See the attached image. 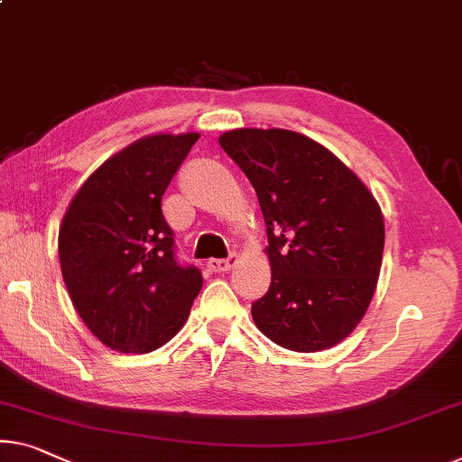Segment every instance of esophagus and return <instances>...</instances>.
<instances>
[{
  "label": "esophagus",
  "instance_id": "esophagus-1",
  "mask_svg": "<svg viewBox=\"0 0 462 462\" xmlns=\"http://www.w3.org/2000/svg\"><path fill=\"white\" fill-rule=\"evenodd\" d=\"M236 261H238V254L236 253H230L228 257H224V259H209L208 261V267H209L211 272L222 273V272L232 270V267L236 265Z\"/></svg>",
  "mask_w": 462,
  "mask_h": 462
}]
</instances>
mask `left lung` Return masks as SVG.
Returning <instances> with one entry per match:
<instances>
[{"mask_svg": "<svg viewBox=\"0 0 462 462\" xmlns=\"http://www.w3.org/2000/svg\"><path fill=\"white\" fill-rule=\"evenodd\" d=\"M257 192L272 284L253 319L272 342L318 353L353 332L374 299L383 217L367 187L319 143L292 130L219 136Z\"/></svg>", "mask_w": 462, "mask_h": 462, "instance_id": "obj_1", "label": "left lung"}]
</instances>
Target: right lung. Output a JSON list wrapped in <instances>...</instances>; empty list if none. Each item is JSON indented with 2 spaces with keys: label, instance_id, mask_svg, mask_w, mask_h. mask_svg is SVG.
Returning <instances> with one entry per match:
<instances>
[{
  "label": "right lung",
  "instance_id": "right-lung-1",
  "mask_svg": "<svg viewBox=\"0 0 462 462\" xmlns=\"http://www.w3.org/2000/svg\"><path fill=\"white\" fill-rule=\"evenodd\" d=\"M199 134L144 136L82 184L60 228V265L87 328L120 353H151L187 321L201 270L176 257L162 197Z\"/></svg>",
  "mask_w": 462,
  "mask_h": 462
}]
</instances>
